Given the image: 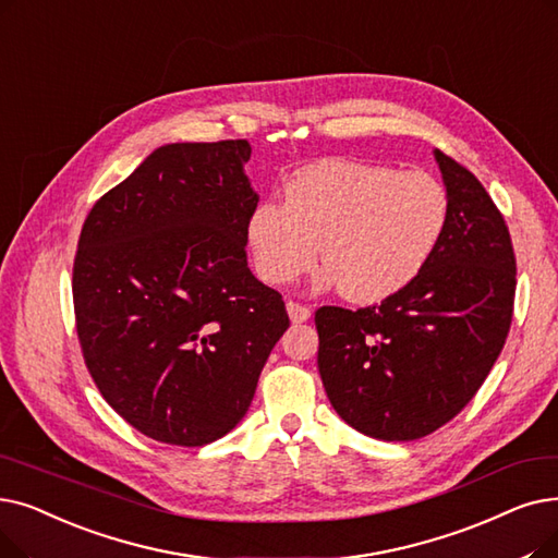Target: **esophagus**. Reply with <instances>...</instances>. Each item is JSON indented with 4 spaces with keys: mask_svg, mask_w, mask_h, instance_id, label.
Here are the masks:
<instances>
[{
    "mask_svg": "<svg viewBox=\"0 0 558 558\" xmlns=\"http://www.w3.org/2000/svg\"><path fill=\"white\" fill-rule=\"evenodd\" d=\"M287 314H289V319H292L294 324H303V322L310 319V307H305V305H301L296 301H289L287 303Z\"/></svg>",
    "mask_w": 558,
    "mask_h": 558,
    "instance_id": "34e87169",
    "label": "esophagus"
}]
</instances>
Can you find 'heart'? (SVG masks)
<instances>
[{
    "label": "heart",
    "instance_id": "b5f03b06",
    "mask_svg": "<svg viewBox=\"0 0 558 558\" xmlns=\"http://www.w3.org/2000/svg\"><path fill=\"white\" fill-rule=\"evenodd\" d=\"M284 205L257 203L246 219L255 269L269 284L310 271L353 303H378L413 282L449 221L445 184L426 171H397L360 159H322L284 182Z\"/></svg>",
    "mask_w": 558,
    "mask_h": 558
}]
</instances>
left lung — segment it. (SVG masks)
Segmentation results:
<instances>
[{"mask_svg":"<svg viewBox=\"0 0 558 558\" xmlns=\"http://www.w3.org/2000/svg\"><path fill=\"white\" fill-rule=\"evenodd\" d=\"M449 221L426 269L380 305L314 314L326 395L355 430L417 440L463 410L499 357L515 301V253L488 191L445 153Z\"/></svg>","mask_w":558,"mask_h":558,"instance_id":"8db88e82","label":"left lung"}]
</instances>
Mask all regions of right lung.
Masks as SVG:
<instances>
[{
	"label": "right lung",
	"instance_id": "obj_1",
	"mask_svg": "<svg viewBox=\"0 0 558 558\" xmlns=\"http://www.w3.org/2000/svg\"><path fill=\"white\" fill-rule=\"evenodd\" d=\"M248 141L168 143L88 211L72 266L86 367L148 438L203 447L230 433L289 328L248 269L259 196Z\"/></svg>",
	"mask_w": 558,
	"mask_h": 558
}]
</instances>
